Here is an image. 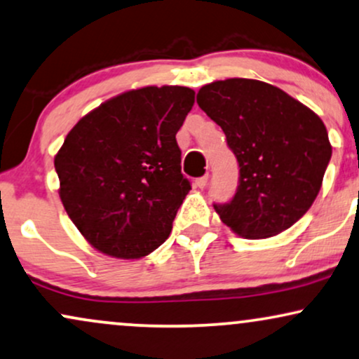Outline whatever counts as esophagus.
I'll return each instance as SVG.
<instances>
[{"label": "esophagus", "mask_w": 359, "mask_h": 359, "mask_svg": "<svg viewBox=\"0 0 359 359\" xmlns=\"http://www.w3.org/2000/svg\"><path fill=\"white\" fill-rule=\"evenodd\" d=\"M207 180H208V174L198 177V179H195V187L198 189H203L207 185Z\"/></svg>", "instance_id": "obj_1"}]
</instances>
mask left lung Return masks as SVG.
<instances>
[{
  "mask_svg": "<svg viewBox=\"0 0 359 359\" xmlns=\"http://www.w3.org/2000/svg\"><path fill=\"white\" fill-rule=\"evenodd\" d=\"M197 104L224 130L238 162V187L213 203L220 220L245 238L278 235L315 202L331 158L323 121L285 90L255 79L215 81Z\"/></svg>",
  "mask_w": 359,
  "mask_h": 359,
  "instance_id": "left-lung-1",
  "label": "left lung"
}]
</instances>
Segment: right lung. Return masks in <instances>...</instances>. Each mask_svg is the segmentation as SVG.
I'll return each instance as SVG.
<instances>
[{"mask_svg": "<svg viewBox=\"0 0 359 359\" xmlns=\"http://www.w3.org/2000/svg\"><path fill=\"white\" fill-rule=\"evenodd\" d=\"M184 86H149L101 104L54 157L59 197L99 252L140 258L169 237L190 187L175 140L194 106Z\"/></svg>", "mask_w": 359, "mask_h": 359, "instance_id": "add662e5", "label": "right lung"}]
</instances>
